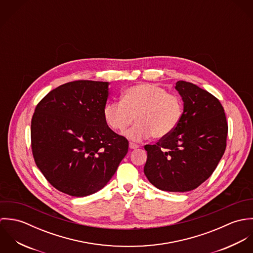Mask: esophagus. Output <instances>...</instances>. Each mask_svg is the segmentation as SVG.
Returning a JSON list of instances; mask_svg holds the SVG:
<instances>
[{
  "instance_id": "1",
  "label": "esophagus",
  "mask_w": 253,
  "mask_h": 253,
  "mask_svg": "<svg viewBox=\"0 0 253 253\" xmlns=\"http://www.w3.org/2000/svg\"><path fill=\"white\" fill-rule=\"evenodd\" d=\"M129 148L132 149V150H135V149L138 148V145L134 144V143H132V142H129Z\"/></svg>"
}]
</instances>
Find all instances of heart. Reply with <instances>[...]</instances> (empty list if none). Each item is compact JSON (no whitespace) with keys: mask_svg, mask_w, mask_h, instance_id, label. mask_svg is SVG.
I'll return each instance as SVG.
<instances>
[{"mask_svg":"<svg viewBox=\"0 0 253 253\" xmlns=\"http://www.w3.org/2000/svg\"><path fill=\"white\" fill-rule=\"evenodd\" d=\"M183 116L179 97L152 84H141L127 88L122 101H108L103 117L109 126L125 131L135 120L137 124L126 132L130 140L139 141L152 135L162 139L170 135L178 126Z\"/></svg>","mask_w":253,"mask_h":253,"instance_id":"b5f03b06","label":"heart"}]
</instances>
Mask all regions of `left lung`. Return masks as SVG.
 Returning <instances> with one entry per match:
<instances>
[{
  "instance_id": "left-lung-1",
  "label": "left lung",
  "mask_w": 253,
  "mask_h": 253,
  "mask_svg": "<svg viewBox=\"0 0 253 253\" xmlns=\"http://www.w3.org/2000/svg\"><path fill=\"white\" fill-rule=\"evenodd\" d=\"M183 116L176 129L156 145H145L144 173L160 190L188 192L215 170L225 149L228 125L215 96L198 85L178 81Z\"/></svg>"
}]
</instances>
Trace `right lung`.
Wrapping results in <instances>:
<instances>
[{"mask_svg":"<svg viewBox=\"0 0 253 253\" xmlns=\"http://www.w3.org/2000/svg\"><path fill=\"white\" fill-rule=\"evenodd\" d=\"M108 82L75 81L49 91L37 105L31 146L37 167L55 189L73 197L101 190L115 174L128 141L103 117Z\"/></svg>","mask_w":253,"mask_h":253,"instance_id":"1","label":"right lung"}]
</instances>
